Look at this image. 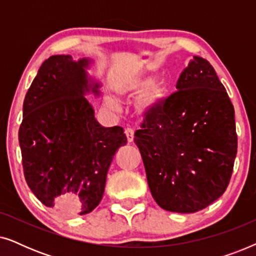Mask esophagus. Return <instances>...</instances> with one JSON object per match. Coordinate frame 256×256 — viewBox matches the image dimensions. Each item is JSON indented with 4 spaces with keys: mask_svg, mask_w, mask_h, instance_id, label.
I'll return each instance as SVG.
<instances>
[{
    "mask_svg": "<svg viewBox=\"0 0 256 256\" xmlns=\"http://www.w3.org/2000/svg\"><path fill=\"white\" fill-rule=\"evenodd\" d=\"M124 134L127 136V141L130 143L134 141V130L132 128H126L124 129Z\"/></svg>",
    "mask_w": 256,
    "mask_h": 256,
    "instance_id": "obj_1",
    "label": "esophagus"
}]
</instances>
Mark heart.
I'll return each mask as SVG.
<instances>
[{
    "instance_id": "1",
    "label": "heart",
    "mask_w": 256,
    "mask_h": 256,
    "mask_svg": "<svg viewBox=\"0 0 256 256\" xmlns=\"http://www.w3.org/2000/svg\"><path fill=\"white\" fill-rule=\"evenodd\" d=\"M152 83V78L148 76H129L124 80L120 85L116 87V93L121 98H130L136 94L143 92L141 96L138 98L135 102V107L140 113L144 114L149 112L155 110L160 106V101L166 96L168 90V82H160L157 84ZM106 106L110 110H116L118 107L116 101L107 99Z\"/></svg>"
}]
</instances>
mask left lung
I'll return each instance as SVG.
<instances>
[{"instance_id": "8db88e82", "label": "left lung", "mask_w": 256, "mask_h": 256, "mask_svg": "<svg viewBox=\"0 0 256 256\" xmlns=\"http://www.w3.org/2000/svg\"><path fill=\"white\" fill-rule=\"evenodd\" d=\"M176 88L144 114L134 142L157 204L194 213L211 205L230 184L238 149L234 107L213 66L197 56Z\"/></svg>"}]
</instances>
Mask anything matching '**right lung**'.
I'll use <instances>...</instances> for the list:
<instances>
[{"instance_id": "1", "label": "right lung", "mask_w": 256, "mask_h": 256, "mask_svg": "<svg viewBox=\"0 0 256 256\" xmlns=\"http://www.w3.org/2000/svg\"><path fill=\"white\" fill-rule=\"evenodd\" d=\"M86 66L87 59L71 56L48 58L26 92L18 130L28 186L68 216L99 205L112 160L127 143L121 127L104 128L94 118L84 96L90 90Z\"/></svg>"}]
</instances>
